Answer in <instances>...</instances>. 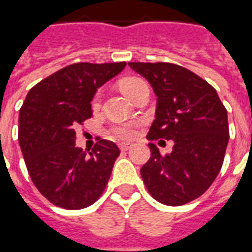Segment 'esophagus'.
I'll return each instance as SVG.
<instances>
[{
  "instance_id": "1",
  "label": "esophagus",
  "mask_w": 252,
  "mask_h": 252,
  "mask_svg": "<svg viewBox=\"0 0 252 252\" xmlns=\"http://www.w3.org/2000/svg\"><path fill=\"white\" fill-rule=\"evenodd\" d=\"M131 147H132L131 143H120V148L122 150V151H127V150H130Z\"/></svg>"
}]
</instances>
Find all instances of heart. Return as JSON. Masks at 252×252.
<instances>
[{
  "label": "heart",
  "instance_id": "obj_1",
  "mask_svg": "<svg viewBox=\"0 0 252 252\" xmlns=\"http://www.w3.org/2000/svg\"><path fill=\"white\" fill-rule=\"evenodd\" d=\"M146 83L144 80L139 79V77H127L121 81V89L124 91L126 95H128L130 98L132 94L135 93L139 85ZM99 106V93H95V95L92 99V109H98ZM138 122H125V124L116 125L112 128V134L118 139H132L136 135V128H138Z\"/></svg>",
  "mask_w": 252,
  "mask_h": 252
}]
</instances>
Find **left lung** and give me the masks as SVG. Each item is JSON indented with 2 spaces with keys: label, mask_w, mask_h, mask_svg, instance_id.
Returning <instances> with one entry per match:
<instances>
[{
  "label": "left lung",
  "mask_w": 252,
  "mask_h": 252,
  "mask_svg": "<svg viewBox=\"0 0 252 252\" xmlns=\"http://www.w3.org/2000/svg\"><path fill=\"white\" fill-rule=\"evenodd\" d=\"M128 65L148 80L157 94V113L148 140L172 139V153L161 155L148 143L151 158L140 169L150 194L169 206L198 198L221 171L229 142L227 112L208 81L173 63Z\"/></svg>",
  "instance_id": "1"
}]
</instances>
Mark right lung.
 <instances>
[{
    "mask_svg": "<svg viewBox=\"0 0 252 252\" xmlns=\"http://www.w3.org/2000/svg\"><path fill=\"white\" fill-rule=\"evenodd\" d=\"M125 67V62L71 64L27 93L19 110V146L31 180L54 205L83 209L105 190L120 148L97 138L87 154L76 147L75 130L92 117L97 88Z\"/></svg>",
    "mask_w": 252,
    "mask_h": 252,
    "instance_id": "right-lung-1",
    "label": "right lung"
}]
</instances>
